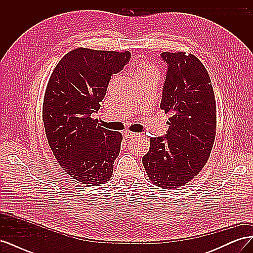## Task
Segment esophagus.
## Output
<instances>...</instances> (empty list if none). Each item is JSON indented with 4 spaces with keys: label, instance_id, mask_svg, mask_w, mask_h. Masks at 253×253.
<instances>
[{
    "label": "esophagus",
    "instance_id": "esophagus-1",
    "mask_svg": "<svg viewBox=\"0 0 253 253\" xmlns=\"http://www.w3.org/2000/svg\"><path fill=\"white\" fill-rule=\"evenodd\" d=\"M124 136L126 137V138H135V137H138V134L131 132V131H126L124 133Z\"/></svg>",
    "mask_w": 253,
    "mask_h": 253
}]
</instances>
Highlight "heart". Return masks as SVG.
I'll return each instance as SVG.
<instances>
[{"mask_svg": "<svg viewBox=\"0 0 253 253\" xmlns=\"http://www.w3.org/2000/svg\"><path fill=\"white\" fill-rule=\"evenodd\" d=\"M135 78L137 81L142 79H158L159 71L157 66L145 60H140L135 66Z\"/></svg>", "mask_w": 253, "mask_h": 253, "instance_id": "1", "label": "heart"}]
</instances>
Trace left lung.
I'll list each match as a JSON object with an SVG mask.
<instances>
[{
	"mask_svg": "<svg viewBox=\"0 0 253 253\" xmlns=\"http://www.w3.org/2000/svg\"><path fill=\"white\" fill-rule=\"evenodd\" d=\"M168 64L160 109L170 115L164 137H151L142 157L145 173L157 187L185 186L208 162L216 134V102L209 74L198 58L165 51Z\"/></svg>",
	"mask_w": 253,
	"mask_h": 253,
	"instance_id": "1",
	"label": "left lung"
}]
</instances>
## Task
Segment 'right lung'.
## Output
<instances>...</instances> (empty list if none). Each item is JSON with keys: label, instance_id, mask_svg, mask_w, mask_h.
I'll return each mask as SVG.
<instances>
[{"label": "right lung", "instance_id": "obj_1", "mask_svg": "<svg viewBox=\"0 0 253 253\" xmlns=\"http://www.w3.org/2000/svg\"><path fill=\"white\" fill-rule=\"evenodd\" d=\"M129 51L79 47L59 61L45 90L42 119L49 147L61 168L85 186L109 181L122 135L101 127L90 115L100 109L113 74Z\"/></svg>", "mask_w": 253, "mask_h": 253}]
</instances>
